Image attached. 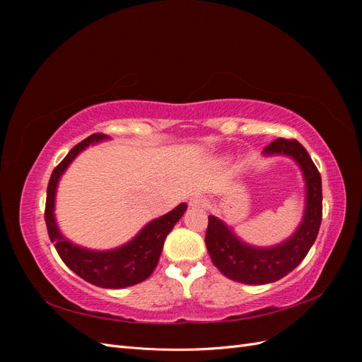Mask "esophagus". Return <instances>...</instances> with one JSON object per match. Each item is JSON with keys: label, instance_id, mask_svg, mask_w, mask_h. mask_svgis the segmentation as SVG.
I'll return each mask as SVG.
<instances>
[{"label": "esophagus", "instance_id": "esophagus-1", "mask_svg": "<svg viewBox=\"0 0 362 362\" xmlns=\"http://www.w3.org/2000/svg\"><path fill=\"white\" fill-rule=\"evenodd\" d=\"M190 206L192 208H205V206H208V199L202 194L193 196V198L190 199Z\"/></svg>", "mask_w": 362, "mask_h": 362}]
</instances>
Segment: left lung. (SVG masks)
I'll return each mask as SVG.
<instances>
[{
    "label": "left lung",
    "instance_id": "left-lung-1",
    "mask_svg": "<svg viewBox=\"0 0 362 362\" xmlns=\"http://www.w3.org/2000/svg\"><path fill=\"white\" fill-rule=\"evenodd\" d=\"M262 156L290 157L302 172L305 208L296 231L275 246L258 247L243 242L222 218L210 214L205 234L208 254L222 275L252 286L275 282L298 267L314 245L322 223V178L306 149L298 140L276 139Z\"/></svg>",
    "mask_w": 362,
    "mask_h": 362
}]
</instances>
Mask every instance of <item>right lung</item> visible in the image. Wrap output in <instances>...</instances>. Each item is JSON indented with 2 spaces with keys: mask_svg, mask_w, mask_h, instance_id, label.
Here are the masks:
<instances>
[{
  "mask_svg": "<svg viewBox=\"0 0 362 362\" xmlns=\"http://www.w3.org/2000/svg\"><path fill=\"white\" fill-rule=\"evenodd\" d=\"M108 139L110 137L105 134L89 136L74 146L69 154L52 170L47 190L45 222L51 243H54V247L59 252L63 262L74 273L96 287L125 288L144 282L151 276V273L158 264L164 240L187 210V204L182 202L168 214L151 221L129 242L115 249L95 250L76 245L64 237L57 225L56 214H54L62 175L68 170L69 164L84 149Z\"/></svg>",
  "mask_w": 362,
  "mask_h": 362,
  "instance_id": "1",
  "label": "right lung"
}]
</instances>
